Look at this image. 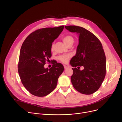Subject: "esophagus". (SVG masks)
Here are the masks:
<instances>
[{
    "instance_id": "34e87169",
    "label": "esophagus",
    "mask_w": 122,
    "mask_h": 122,
    "mask_svg": "<svg viewBox=\"0 0 122 122\" xmlns=\"http://www.w3.org/2000/svg\"><path fill=\"white\" fill-rule=\"evenodd\" d=\"M64 67L65 69H67L68 68V67L66 65H64Z\"/></svg>"
}]
</instances>
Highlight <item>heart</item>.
<instances>
[{
    "label": "heart",
    "instance_id": "obj_1",
    "mask_svg": "<svg viewBox=\"0 0 122 122\" xmlns=\"http://www.w3.org/2000/svg\"><path fill=\"white\" fill-rule=\"evenodd\" d=\"M62 40L63 42H64V43L68 46L70 44L73 43L74 42V38L71 35H66L64 36L62 38ZM53 48H54V45L53 44H52L51 47V50L52 51L53 50ZM70 57V55L69 54L62 55L58 56V59L63 63H66L68 61Z\"/></svg>",
    "mask_w": 122,
    "mask_h": 122
}]
</instances>
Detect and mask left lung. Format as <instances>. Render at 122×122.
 <instances>
[{
	"label": "left lung",
	"mask_w": 122,
	"mask_h": 122,
	"mask_svg": "<svg viewBox=\"0 0 122 122\" xmlns=\"http://www.w3.org/2000/svg\"><path fill=\"white\" fill-rule=\"evenodd\" d=\"M65 27L79 35L76 54L70 62L75 67L72 68L73 74L71 77L73 86L82 94H93L101 86L106 73V56L102 45L96 36L83 27L74 25ZM82 66L84 67L82 71L76 68Z\"/></svg>",
	"instance_id": "1"
}]
</instances>
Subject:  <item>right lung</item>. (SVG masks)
Returning <instances> with one entry per match:
<instances>
[{
	"mask_svg": "<svg viewBox=\"0 0 122 122\" xmlns=\"http://www.w3.org/2000/svg\"><path fill=\"white\" fill-rule=\"evenodd\" d=\"M64 26L36 30L29 35L20 51L18 71L26 90L37 97H44L55 89L64 66L55 63L50 69L44 66L52 56V42L62 32Z\"/></svg>",
	"mask_w": 122,
	"mask_h": 122,
	"instance_id": "1",
	"label": "right lung"
}]
</instances>
